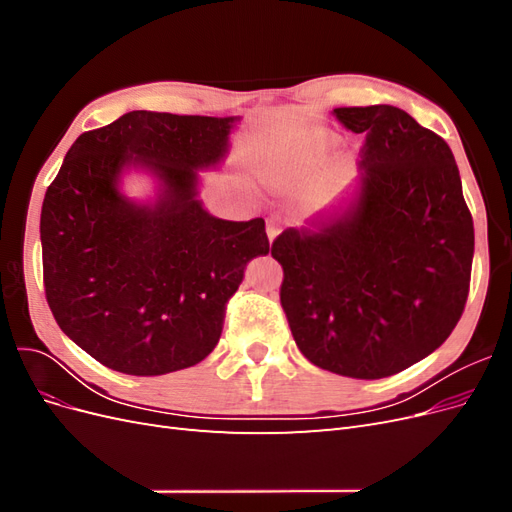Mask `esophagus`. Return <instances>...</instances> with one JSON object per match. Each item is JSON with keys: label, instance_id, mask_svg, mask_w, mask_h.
I'll return each instance as SVG.
<instances>
[{"label": "esophagus", "instance_id": "obj_1", "mask_svg": "<svg viewBox=\"0 0 512 512\" xmlns=\"http://www.w3.org/2000/svg\"><path fill=\"white\" fill-rule=\"evenodd\" d=\"M282 232V220L280 218H269L267 220V235H269V241H273L277 235Z\"/></svg>", "mask_w": 512, "mask_h": 512}]
</instances>
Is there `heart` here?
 <instances>
[{"label":"heart","mask_w":512,"mask_h":512,"mask_svg":"<svg viewBox=\"0 0 512 512\" xmlns=\"http://www.w3.org/2000/svg\"><path fill=\"white\" fill-rule=\"evenodd\" d=\"M335 143H337V138L331 132L309 130V132L301 134L299 141L292 145V149L288 153V162H290V166L299 168V170H312L320 162H324V158L329 156Z\"/></svg>","instance_id":"obj_1"}]
</instances>
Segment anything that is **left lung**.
<instances>
[{
  "label": "left lung",
  "mask_w": 512,
  "mask_h": 512,
  "mask_svg": "<svg viewBox=\"0 0 512 512\" xmlns=\"http://www.w3.org/2000/svg\"><path fill=\"white\" fill-rule=\"evenodd\" d=\"M365 134L361 179L271 256L294 342L339 376L378 380L440 348L470 290L474 224L444 138L391 104L333 108Z\"/></svg>",
  "instance_id": "obj_1"
}]
</instances>
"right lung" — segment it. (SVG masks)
<instances>
[{
    "instance_id": "obj_1",
    "label": "right lung",
    "mask_w": 512,
    "mask_h": 512,
    "mask_svg": "<svg viewBox=\"0 0 512 512\" xmlns=\"http://www.w3.org/2000/svg\"><path fill=\"white\" fill-rule=\"evenodd\" d=\"M237 121L126 113L76 138L46 190V301L59 329L108 369L162 376L203 361L245 265L269 254L265 220H220L198 200V170L222 164ZM130 167L157 179L156 199L120 192Z\"/></svg>"
}]
</instances>
